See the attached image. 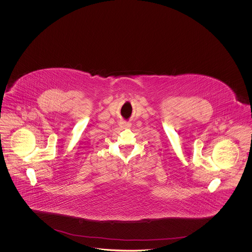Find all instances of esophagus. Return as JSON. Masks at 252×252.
Returning <instances> with one entry per match:
<instances>
[{"instance_id":"obj_1","label":"esophagus","mask_w":252,"mask_h":252,"mask_svg":"<svg viewBox=\"0 0 252 252\" xmlns=\"http://www.w3.org/2000/svg\"><path fill=\"white\" fill-rule=\"evenodd\" d=\"M130 124L129 123H126V122H124V123H122L121 124V126L122 127H124V128H128V127H130Z\"/></svg>"}]
</instances>
